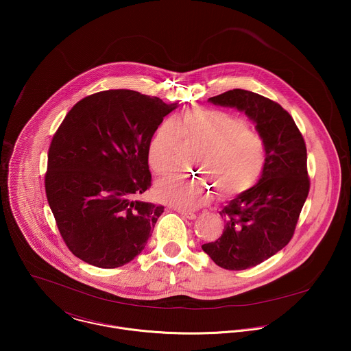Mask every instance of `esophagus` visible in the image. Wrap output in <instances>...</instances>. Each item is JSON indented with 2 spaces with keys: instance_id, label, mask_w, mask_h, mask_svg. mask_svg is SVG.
<instances>
[{
  "instance_id": "34e87169",
  "label": "esophagus",
  "mask_w": 351,
  "mask_h": 351,
  "mask_svg": "<svg viewBox=\"0 0 351 351\" xmlns=\"http://www.w3.org/2000/svg\"><path fill=\"white\" fill-rule=\"evenodd\" d=\"M181 216H184V217H186V219H189V220H193V219H196V213L195 212H192V210H184V209H178L177 210Z\"/></svg>"
}]
</instances>
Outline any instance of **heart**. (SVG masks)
Returning <instances> with one entry per match:
<instances>
[{
    "label": "heart",
    "mask_w": 351,
    "mask_h": 351,
    "mask_svg": "<svg viewBox=\"0 0 351 351\" xmlns=\"http://www.w3.org/2000/svg\"><path fill=\"white\" fill-rule=\"evenodd\" d=\"M184 143L199 147L195 167L204 178H170L155 189L159 200L178 208L208 204L213 197L212 188L224 199L239 196L250 191L263 173L266 146L262 136L230 112L195 108L176 120L160 121L149 142L152 170L159 176L173 174L180 165Z\"/></svg>",
    "instance_id": "b5f03b06"
}]
</instances>
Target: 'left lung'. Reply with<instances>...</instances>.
<instances>
[{"mask_svg":"<svg viewBox=\"0 0 351 351\" xmlns=\"http://www.w3.org/2000/svg\"><path fill=\"white\" fill-rule=\"evenodd\" d=\"M209 101L243 110L255 121L266 146L261 180L220 210L221 237L201 246L217 266L245 270L284 249L293 238L311 185L306 147L293 117L276 101L243 89Z\"/></svg>","mask_w":351,"mask_h":351,"instance_id":"obj_1","label":"left lung"}]
</instances>
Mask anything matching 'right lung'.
Returning <instances> with one entry per match:
<instances>
[{
  "instance_id": "1",
  "label": "right lung",
  "mask_w": 351,
  "mask_h": 351,
  "mask_svg": "<svg viewBox=\"0 0 351 351\" xmlns=\"http://www.w3.org/2000/svg\"><path fill=\"white\" fill-rule=\"evenodd\" d=\"M177 104L114 89L78 101L53 134L45 176L59 234L77 258L120 267L145 249L165 206L151 186L149 142Z\"/></svg>"
}]
</instances>
